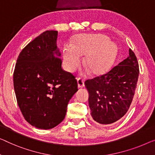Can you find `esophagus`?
<instances>
[{
    "label": "esophagus",
    "instance_id": "esophagus-1",
    "mask_svg": "<svg viewBox=\"0 0 155 155\" xmlns=\"http://www.w3.org/2000/svg\"><path fill=\"white\" fill-rule=\"evenodd\" d=\"M77 83H78V88H81V87H84L85 86V84H84V81L82 79V78H79L77 80Z\"/></svg>",
    "mask_w": 155,
    "mask_h": 155
}]
</instances>
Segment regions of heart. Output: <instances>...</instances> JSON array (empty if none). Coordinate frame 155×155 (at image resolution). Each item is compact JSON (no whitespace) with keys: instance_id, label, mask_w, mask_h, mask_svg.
<instances>
[{"instance_id":"heart-1","label":"heart","mask_w":155,"mask_h":155,"mask_svg":"<svg viewBox=\"0 0 155 155\" xmlns=\"http://www.w3.org/2000/svg\"><path fill=\"white\" fill-rule=\"evenodd\" d=\"M117 52L116 45L104 35H79L73 45H64L63 63L67 70L74 71L81 63V55H85V64L93 74L99 75L110 68Z\"/></svg>"}]
</instances>
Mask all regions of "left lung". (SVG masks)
I'll list each match as a JSON object with an SVG mask.
<instances>
[{
  "label": "left lung",
  "mask_w": 155,
  "mask_h": 155,
  "mask_svg": "<svg viewBox=\"0 0 155 155\" xmlns=\"http://www.w3.org/2000/svg\"><path fill=\"white\" fill-rule=\"evenodd\" d=\"M129 55L107 74L85 82L91 116L98 123H114L122 118L130 107L139 68L137 56L131 48Z\"/></svg>",
  "instance_id": "obj_1"
}]
</instances>
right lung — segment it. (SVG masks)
Listing matches in <instances>:
<instances>
[{"label": "right lung", "mask_w": 155, "mask_h": 155, "mask_svg": "<svg viewBox=\"0 0 155 155\" xmlns=\"http://www.w3.org/2000/svg\"><path fill=\"white\" fill-rule=\"evenodd\" d=\"M58 31H47L27 45L18 55L13 74L17 104L26 120L41 129L63 120L77 81L62 69Z\"/></svg>", "instance_id": "right-lung-1"}]
</instances>
